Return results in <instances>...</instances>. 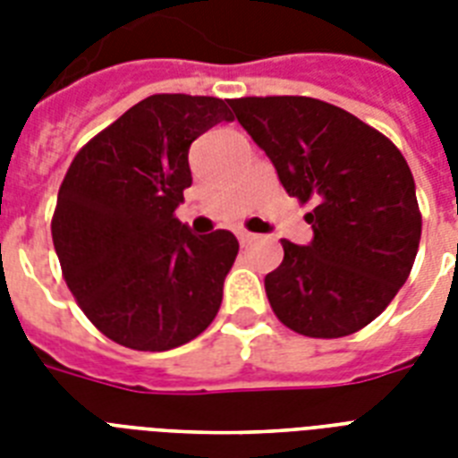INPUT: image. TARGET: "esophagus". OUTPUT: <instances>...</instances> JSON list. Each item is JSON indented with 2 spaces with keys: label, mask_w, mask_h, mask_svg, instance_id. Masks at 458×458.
<instances>
[{
  "label": "esophagus",
  "mask_w": 458,
  "mask_h": 458,
  "mask_svg": "<svg viewBox=\"0 0 458 458\" xmlns=\"http://www.w3.org/2000/svg\"><path fill=\"white\" fill-rule=\"evenodd\" d=\"M237 240H240L242 247H247V244L257 242V235H254V233H247V230H240V233H237Z\"/></svg>",
  "instance_id": "34e87169"
}]
</instances>
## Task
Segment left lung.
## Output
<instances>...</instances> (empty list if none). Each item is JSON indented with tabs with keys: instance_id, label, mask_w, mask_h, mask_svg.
Here are the masks:
<instances>
[{
	"instance_id": "8db88e82",
	"label": "left lung",
	"mask_w": 458,
	"mask_h": 458,
	"mask_svg": "<svg viewBox=\"0 0 458 458\" xmlns=\"http://www.w3.org/2000/svg\"><path fill=\"white\" fill-rule=\"evenodd\" d=\"M235 118L290 197L313 201L309 244L283 240L266 276L271 309L294 333L344 337L385 311L411 273L420 211L411 168L383 132L311 97H242Z\"/></svg>"
}]
</instances>
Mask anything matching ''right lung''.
Wrapping results in <instances>:
<instances>
[{
	"instance_id": "add662e5",
	"label": "right lung",
	"mask_w": 458,
	"mask_h": 458,
	"mask_svg": "<svg viewBox=\"0 0 458 458\" xmlns=\"http://www.w3.org/2000/svg\"><path fill=\"white\" fill-rule=\"evenodd\" d=\"M228 99L152 95L75 154L59 187L52 240L68 290L109 340L165 352L204 333L235 264L230 230L194 235L175 218L192 185L190 145Z\"/></svg>"
}]
</instances>
